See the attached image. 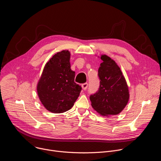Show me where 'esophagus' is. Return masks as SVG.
Masks as SVG:
<instances>
[{
    "label": "esophagus",
    "instance_id": "obj_1",
    "mask_svg": "<svg viewBox=\"0 0 161 161\" xmlns=\"http://www.w3.org/2000/svg\"><path fill=\"white\" fill-rule=\"evenodd\" d=\"M81 87H82L83 90H86V88H87V87H88V83H85L82 84V85H81Z\"/></svg>",
    "mask_w": 161,
    "mask_h": 161
}]
</instances>
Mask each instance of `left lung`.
<instances>
[{
	"label": "left lung",
	"mask_w": 161,
	"mask_h": 161,
	"mask_svg": "<svg viewBox=\"0 0 161 161\" xmlns=\"http://www.w3.org/2000/svg\"><path fill=\"white\" fill-rule=\"evenodd\" d=\"M98 76L100 86L97 92L90 96L92 108L103 116L119 114L129 99V88L120 68L113 59L102 55Z\"/></svg>",
	"instance_id": "1"
}]
</instances>
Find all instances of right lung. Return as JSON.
Returning a JSON list of instances; mask_svg holds the SVG:
<instances>
[{
  "instance_id": "1",
  "label": "right lung",
  "mask_w": 161,
  "mask_h": 161,
  "mask_svg": "<svg viewBox=\"0 0 161 161\" xmlns=\"http://www.w3.org/2000/svg\"><path fill=\"white\" fill-rule=\"evenodd\" d=\"M70 56L68 50L55 54L46 64L37 85L41 103L53 113L69 110L81 90V86L75 82V72L71 69Z\"/></svg>"
}]
</instances>
